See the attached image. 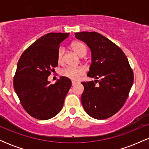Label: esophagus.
<instances>
[{"label":"esophagus","mask_w":149,"mask_h":149,"mask_svg":"<svg viewBox=\"0 0 149 149\" xmlns=\"http://www.w3.org/2000/svg\"><path fill=\"white\" fill-rule=\"evenodd\" d=\"M77 83V82L76 81H72V86H73V85H75Z\"/></svg>","instance_id":"1"}]
</instances>
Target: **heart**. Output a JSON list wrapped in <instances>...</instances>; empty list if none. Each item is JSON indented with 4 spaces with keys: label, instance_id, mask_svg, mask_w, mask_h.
<instances>
[{
    "label": "heart",
    "instance_id": "b5f03b06",
    "mask_svg": "<svg viewBox=\"0 0 149 149\" xmlns=\"http://www.w3.org/2000/svg\"><path fill=\"white\" fill-rule=\"evenodd\" d=\"M71 48L73 49L75 52L80 57H83L85 55L87 52V49L83 43L79 42H74L71 44ZM64 48L63 47H60L57 51V61L59 63H61L63 61V57H64ZM85 70L82 66L78 67H72V66H67L64 68L61 71V75L66 78L73 80H78L82 76L84 75Z\"/></svg>",
    "mask_w": 149,
    "mask_h": 149
}]
</instances>
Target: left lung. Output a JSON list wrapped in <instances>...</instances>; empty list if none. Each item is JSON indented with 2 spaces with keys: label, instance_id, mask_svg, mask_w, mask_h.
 I'll return each mask as SVG.
<instances>
[{
  "label": "left lung",
  "instance_id": "left-lung-1",
  "mask_svg": "<svg viewBox=\"0 0 149 149\" xmlns=\"http://www.w3.org/2000/svg\"><path fill=\"white\" fill-rule=\"evenodd\" d=\"M75 36L91 50L92 64L87 76L96 79L82 83L83 107L93 118L107 119L127 100L134 81L133 71L122 49L102 34L83 31Z\"/></svg>",
  "mask_w": 149,
  "mask_h": 149
}]
</instances>
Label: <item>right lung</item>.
I'll list each match as a JSON object with an SVG mask.
<instances>
[{
    "mask_svg": "<svg viewBox=\"0 0 149 149\" xmlns=\"http://www.w3.org/2000/svg\"><path fill=\"white\" fill-rule=\"evenodd\" d=\"M69 33H49L29 46L19 59L13 80L22 106L32 117L48 120L62 109L71 86L69 78L61 76L54 84L47 78L57 67L59 45Z\"/></svg>",
    "mask_w": 149,
    "mask_h": 149,
    "instance_id": "obj_1",
    "label": "right lung"
}]
</instances>
